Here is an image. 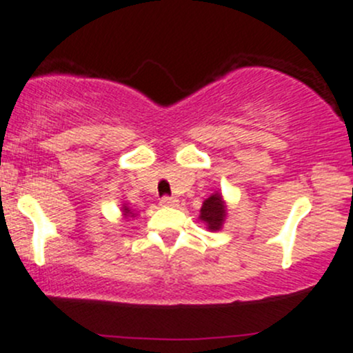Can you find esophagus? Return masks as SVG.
Here are the masks:
<instances>
[{"label":"esophagus","instance_id":"obj_1","mask_svg":"<svg viewBox=\"0 0 353 353\" xmlns=\"http://www.w3.org/2000/svg\"><path fill=\"white\" fill-rule=\"evenodd\" d=\"M177 203H179V201L176 199V197H169V196H164L161 199V206H164V208H172V206H177Z\"/></svg>","mask_w":353,"mask_h":353}]
</instances>
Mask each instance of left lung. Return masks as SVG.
Returning a JSON list of instances; mask_svg holds the SVG:
<instances>
[{
  "label": "left lung",
  "instance_id": "obj_1",
  "mask_svg": "<svg viewBox=\"0 0 353 353\" xmlns=\"http://www.w3.org/2000/svg\"><path fill=\"white\" fill-rule=\"evenodd\" d=\"M199 219L206 224L209 231H219L223 228L224 219H226V204L219 192H214L204 201Z\"/></svg>",
  "mask_w": 353,
  "mask_h": 353
}]
</instances>
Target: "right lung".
<instances>
[{
    "mask_svg": "<svg viewBox=\"0 0 353 353\" xmlns=\"http://www.w3.org/2000/svg\"><path fill=\"white\" fill-rule=\"evenodd\" d=\"M122 212H123V216H125V218H134V212L130 211V208L127 206V204H123V206H122Z\"/></svg>",
    "mask_w": 353,
    "mask_h": 353,
    "instance_id": "obj_1",
    "label": "right lung"
}]
</instances>
